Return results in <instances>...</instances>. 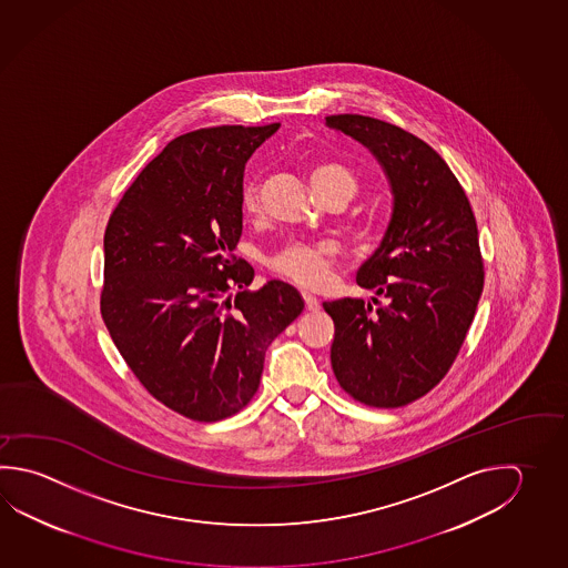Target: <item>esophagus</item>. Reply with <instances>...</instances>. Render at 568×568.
Segmentation results:
<instances>
[{"label":"esophagus","mask_w":568,"mask_h":568,"mask_svg":"<svg viewBox=\"0 0 568 568\" xmlns=\"http://www.w3.org/2000/svg\"><path fill=\"white\" fill-rule=\"evenodd\" d=\"M302 298H304V304H306V310L310 312H316V310H321V302L316 296H312L308 292H302Z\"/></svg>","instance_id":"esophagus-1"}]
</instances>
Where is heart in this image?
Masks as SVG:
<instances>
[{
    "label": "heart",
    "instance_id": "b5f03b06",
    "mask_svg": "<svg viewBox=\"0 0 568 568\" xmlns=\"http://www.w3.org/2000/svg\"><path fill=\"white\" fill-rule=\"evenodd\" d=\"M310 182L318 197L336 194L351 202L352 197L358 194V178L351 168L331 160H322L312 165ZM242 207L247 214H258L260 194L258 187L254 184L244 187ZM334 260L336 247L332 244L292 240L270 258V268L304 288H321L331 280Z\"/></svg>",
    "mask_w": 568,
    "mask_h": 568
}]
</instances>
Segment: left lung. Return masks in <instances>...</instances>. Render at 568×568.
I'll return each instance as SVG.
<instances>
[{
    "label": "left lung",
    "mask_w": 568,
    "mask_h": 568,
    "mask_svg": "<svg viewBox=\"0 0 568 568\" xmlns=\"http://www.w3.org/2000/svg\"><path fill=\"white\" fill-rule=\"evenodd\" d=\"M326 125L371 150L394 196L381 246L356 274L382 300L322 304L336 328L332 371L354 400L398 408L443 381L475 321L485 286L475 214L420 138L368 115H328Z\"/></svg>",
    "instance_id": "obj_1"
}]
</instances>
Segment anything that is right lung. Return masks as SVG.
I'll list each match as a JSON object with an SVG mask.
<instances>
[{
  "instance_id": "obj_1",
  "label": "right lung",
  "mask_w": 568,
  "mask_h": 568,
  "mask_svg": "<svg viewBox=\"0 0 568 568\" xmlns=\"http://www.w3.org/2000/svg\"><path fill=\"white\" fill-rule=\"evenodd\" d=\"M278 128L178 135L125 190L103 234L105 328L145 390L190 420L240 413L270 344L304 310L286 282L244 290L254 268L232 254L244 168Z\"/></svg>"
}]
</instances>
